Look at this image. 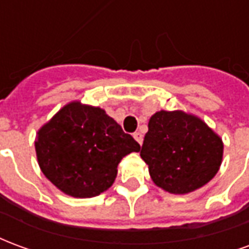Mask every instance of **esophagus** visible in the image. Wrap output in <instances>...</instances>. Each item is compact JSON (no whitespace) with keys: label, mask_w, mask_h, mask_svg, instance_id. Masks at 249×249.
Masks as SVG:
<instances>
[{"label":"esophagus","mask_w":249,"mask_h":249,"mask_svg":"<svg viewBox=\"0 0 249 249\" xmlns=\"http://www.w3.org/2000/svg\"><path fill=\"white\" fill-rule=\"evenodd\" d=\"M133 137H135V140L139 142V144H142V135H141L140 132H136L135 135H133Z\"/></svg>","instance_id":"1"}]
</instances>
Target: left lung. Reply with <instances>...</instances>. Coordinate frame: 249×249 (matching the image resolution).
Returning <instances> with one entry per match:
<instances>
[{
    "mask_svg": "<svg viewBox=\"0 0 249 249\" xmlns=\"http://www.w3.org/2000/svg\"><path fill=\"white\" fill-rule=\"evenodd\" d=\"M223 151L221 137L200 117L184 110H159L149 119L140 156L157 187L187 195L214 178Z\"/></svg>",
    "mask_w": 249,
    "mask_h": 249,
    "instance_id": "left-lung-1",
    "label": "left lung"
}]
</instances>
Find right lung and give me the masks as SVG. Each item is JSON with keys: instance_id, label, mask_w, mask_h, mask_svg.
<instances>
[{"instance_id": "1", "label": "right lung", "mask_w": 249, "mask_h": 249, "mask_svg": "<svg viewBox=\"0 0 249 249\" xmlns=\"http://www.w3.org/2000/svg\"><path fill=\"white\" fill-rule=\"evenodd\" d=\"M41 172L68 196H98L112 187L123 157L140 152L104 109L80 101L64 105L41 126L35 141Z\"/></svg>"}]
</instances>
